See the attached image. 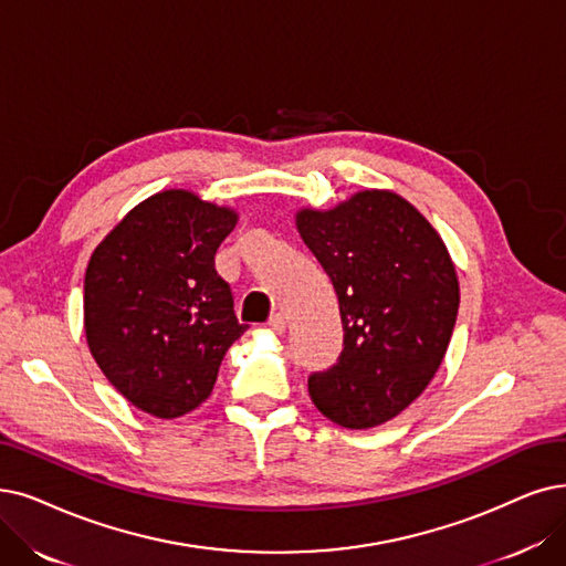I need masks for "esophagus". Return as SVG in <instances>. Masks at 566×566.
<instances>
[{
  "label": "esophagus",
  "mask_w": 566,
  "mask_h": 566,
  "mask_svg": "<svg viewBox=\"0 0 566 566\" xmlns=\"http://www.w3.org/2000/svg\"><path fill=\"white\" fill-rule=\"evenodd\" d=\"M266 327H269L271 332L283 334V332H285V315H283V313H274V315H271V318L266 321Z\"/></svg>",
  "instance_id": "1"
}]
</instances>
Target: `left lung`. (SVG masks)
I'll return each mask as SVG.
<instances>
[{
    "label": "left lung",
    "mask_w": 566,
    "mask_h": 566,
    "mask_svg": "<svg viewBox=\"0 0 566 566\" xmlns=\"http://www.w3.org/2000/svg\"><path fill=\"white\" fill-rule=\"evenodd\" d=\"M297 230L334 285L344 325L342 355L308 376L311 399L348 429L388 422L446 355L460 306L455 266L432 224L388 190L300 211Z\"/></svg>",
    "instance_id": "obj_1"
}]
</instances>
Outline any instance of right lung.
<instances>
[{
    "label": "right lung",
    "instance_id": "1",
    "mask_svg": "<svg viewBox=\"0 0 566 566\" xmlns=\"http://www.w3.org/2000/svg\"><path fill=\"white\" fill-rule=\"evenodd\" d=\"M237 213L186 190L148 197L90 258L85 336L104 376L155 418L205 401L228 348L248 329L234 315L216 251Z\"/></svg>",
    "mask_w": 566,
    "mask_h": 566
}]
</instances>
